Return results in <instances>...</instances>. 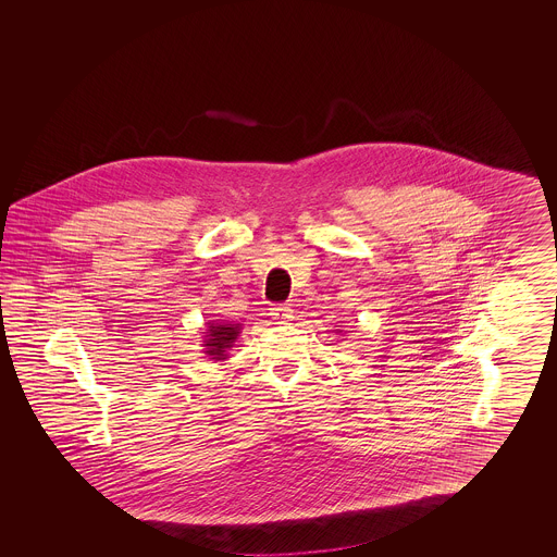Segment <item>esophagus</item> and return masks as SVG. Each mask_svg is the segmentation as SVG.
Listing matches in <instances>:
<instances>
[{"label":"esophagus","instance_id":"esophagus-1","mask_svg":"<svg viewBox=\"0 0 557 557\" xmlns=\"http://www.w3.org/2000/svg\"><path fill=\"white\" fill-rule=\"evenodd\" d=\"M269 315L275 319V321H290L292 319V309L288 305H271V309H269Z\"/></svg>","mask_w":557,"mask_h":557}]
</instances>
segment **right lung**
I'll list each match as a JSON object with an SVG mask.
<instances>
[{
    "label": "right lung",
    "mask_w": 557,
    "mask_h": 557,
    "mask_svg": "<svg viewBox=\"0 0 557 557\" xmlns=\"http://www.w3.org/2000/svg\"><path fill=\"white\" fill-rule=\"evenodd\" d=\"M239 325H214L211 323L207 330V338H205V346H207V355L214 359V361H223L227 357V350L234 346L236 338H238Z\"/></svg>",
    "instance_id": "1"
}]
</instances>
